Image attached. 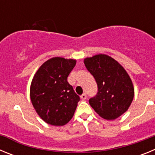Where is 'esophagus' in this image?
Returning a JSON list of instances; mask_svg holds the SVG:
<instances>
[{
	"label": "esophagus",
	"mask_w": 155,
	"mask_h": 155,
	"mask_svg": "<svg viewBox=\"0 0 155 155\" xmlns=\"http://www.w3.org/2000/svg\"><path fill=\"white\" fill-rule=\"evenodd\" d=\"M86 98H87V94H86L85 93H84V94H82L81 95V98L82 100L86 99Z\"/></svg>",
	"instance_id": "obj_1"
}]
</instances>
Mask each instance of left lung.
Wrapping results in <instances>:
<instances>
[{"label":"left lung","mask_w":155,"mask_h":155,"mask_svg":"<svg viewBox=\"0 0 155 155\" xmlns=\"http://www.w3.org/2000/svg\"><path fill=\"white\" fill-rule=\"evenodd\" d=\"M84 63L98 85L96 95L89 99L90 105L105 120L120 117L129 109L134 96V85L127 71L105 54L87 57Z\"/></svg>","instance_id":"1"}]
</instances>
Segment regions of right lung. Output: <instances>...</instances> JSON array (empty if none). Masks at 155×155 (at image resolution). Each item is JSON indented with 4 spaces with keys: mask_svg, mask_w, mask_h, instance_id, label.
<instances>
[{
    "mask_svg": "<svg viewBox=\"0 0 155 155\" xmlns=\"http://www.w3.org/2000/svg\"><path fill=\"white\" fill-rule=\"evenodd\" d=\"M75 64V60L53 57L34 75L30 87L31 103L48 124L64 126L74 114L80 97L68 83V77Z\"/></svg>",
    "mask_w": 155,
    "mask_h": 155,
    "instance_id": "add662e5",
    "label": "right lung"
}]
</instances>
